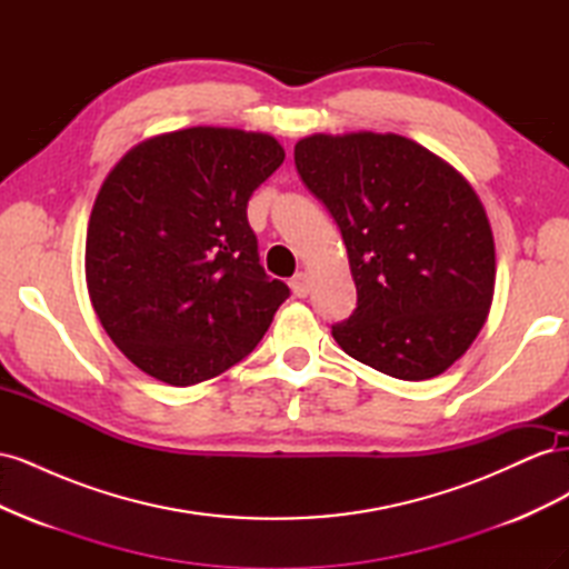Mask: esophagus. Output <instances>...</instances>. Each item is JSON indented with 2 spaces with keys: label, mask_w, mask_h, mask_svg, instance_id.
Wrapping results in <instances>:
<instances>
[{
  "label": "esophagus",
  "mask_w": 569,
  "mask_h": 569,
  "mask_svg": "<svg viewBox=\"0 0 569 569\" xmlns=\"http://www.w3.org/2000/svg\"><path fill=\"white\" fill-rule=\"evenodd\" d=\"M289 287H291V291H295V297L306 299L308 295H311V287H313L311 274H308V272H297L295 278H291Z\"/></svg>",
  "instance_id": "esophagus-1"
}]
</instances>
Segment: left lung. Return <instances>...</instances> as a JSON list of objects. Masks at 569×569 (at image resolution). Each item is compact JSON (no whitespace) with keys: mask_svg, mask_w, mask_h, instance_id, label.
<instances>
[{"mask_svg":"<svg viewBox=\"0 0 569 569\" xmlns=\"http://www.w3.org/2000/svg\"><path fill=\"white\" fill-rule=\"evenodd\" d=\"M303 184L347 244L358 291L332 337L396 380L441 375L487 322L496 251L485 206L437 153L401 134H311L295 147Z\"/></svg>","mask_w":569,"mask_h":569,"instance_id":"obj_1","label":"left lung"}]
</instances>
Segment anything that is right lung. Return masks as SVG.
Here are the masks:
<instances>
[{"label": "right lung", "instance_id": "right-lung-1", "mask_svg": "<svg viewBox=\"0 0 569 569\" xmlns=\"http://www.w3.org/2000/svg\"><path fill=\"white\" fill-rule=\"evenodd\" d=\"M282 161L270 134L199 126L137 144L107 176L84 278L142 372L173 387L211 380L268 332L289 287L258 263L247 203Z\"/></svg>", "mask_w": 569, "mask_h": 569}]
</instances>
